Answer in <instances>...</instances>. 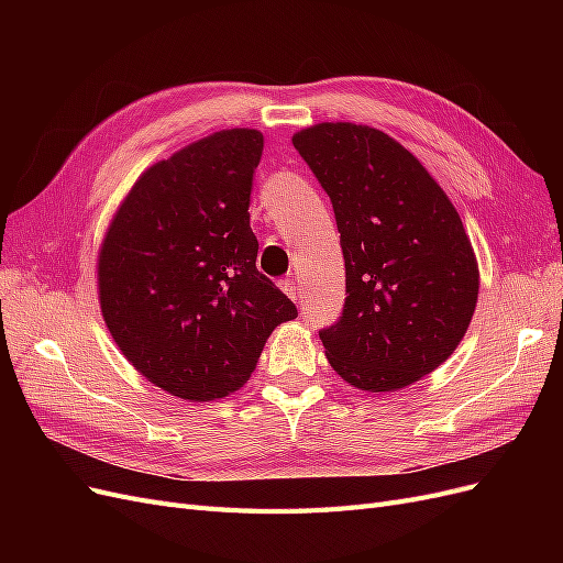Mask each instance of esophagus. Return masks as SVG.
Here are the masks:
<instances>
[{"label": "esophagus", "mask_w": 563, "mask_h": 563, "mask_svg": "<svg viewBox=\"0 0 563 563\" xmlns=\"http://www.w3.org/2000/svg\"><path fill=\"white\" fill-rule=\"evenodd\" d=\"M279 288H282V291L288 296V298H291V300H300V291H298V284L294 282V279H282L279 282Z\"/></svg>", "instance_id": "1"}]
</instances>
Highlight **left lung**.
<instances>
[{
  "label": "left lung",
  "instance_id": "left-lung-1",
  "mask_svg": "<svg viewBox=\"0 0 563 563\" xmlns=\"http://www.w3.org/2000/svg\"><path fill=\"white\" fill-rule=\"evenodd\" d=\"M331 197L345 258L343 314L319 338L340 378L401 389L444 364L479 296L470 236L446 192L387 133L323 122L294 135Z\"/></svg>",
  "mask_w": 563,
  "mask_h": 563
}]
</instances>
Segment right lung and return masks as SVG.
<instances>
[{
  "label": "right lung",
  "mask_w": 563,
  "mask_h": 563,
  "mask_svg": "<svg viewBox=\"0 0 563 563\" xmlns=\"http://www.w3.org/2000/svg\"><path fill=\"white\" fill-rule=\"evenodd\" d=\"M263 133L207 135L150 166L98 255L100 310L133 368L190 401L240 389L265 340L298 317L255 267L249 223Z\"/></svg>",
  "instance_id": "1"
}]
</instances>
